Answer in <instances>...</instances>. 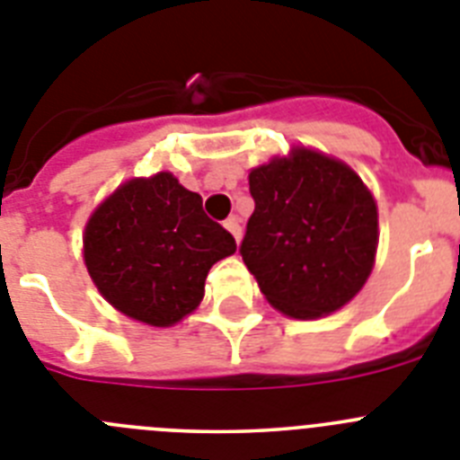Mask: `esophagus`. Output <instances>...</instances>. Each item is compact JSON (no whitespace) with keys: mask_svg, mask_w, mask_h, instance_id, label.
I'll return each mask as SVG.
<instances>
[{"mask_svg":"<svg viewBox=\"0 0 460 460\" xmlns=\"http://www.w3.org/2000/svg\"><path fill=\"white\" fill-rule=\"evenodd\" d=\"M223 226L227 227V233L233 234L234 242L239 243V239H242V226H239V218L237 217H230L226 223H223Z\"/></svg>","mask_w":460,"mask_h":460,"instance_id":"esophagus-1","label":"esophagus"}]
</instances>
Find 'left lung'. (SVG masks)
<instances>
[{"label":"left lung","mask_w":460,"mask_h":460,"mask_svg":"<svg viewBox=\"0 0 460 460\" xmlns=\"http://www.w3.org/2000/svg\"><path fill=\"white\" fill-rule=\"evenodd\" d=\"M255 209L239 243L267 302L292 318L348 304L373 270L377 207L350 168L295 149L249 174Z\"/></svg>","instance_id":"1"}]
</instances>
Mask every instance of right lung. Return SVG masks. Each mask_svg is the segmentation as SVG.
I'll list each match as a JSON object with an SVG mask.
<instances>
[{
    "mask_svg": "<svg viewBox=\"0 0 460 460\" xmlns=\"http://www.w3.org/2000/svg\"><path fill=\"white\" fill-rule=\"evenodd\" d=\"M234 251V237L207 217L200 195L170 172L126 181L84 227V262L101 295L152 327L193 311L207 271Z\"/></svg>",
    "mask_w": 460,
    "mask_h": 460,
    "instance_id": "obj_1",
    "label": "right lung"
}]
</instances>
